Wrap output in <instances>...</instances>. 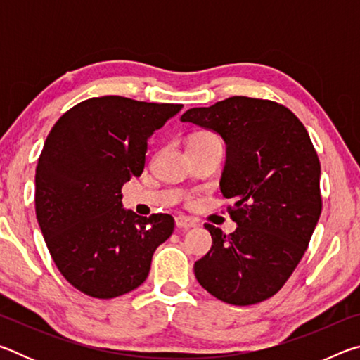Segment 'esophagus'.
Wrapping results in <instances>:
<instances>
[{"instance_id": "1", "label": "esophagus", "mask_w": 360, "mask_h": 360, "mask_svg": "<svg viewBox=\"0 0 360 360\" xmlns=\"http://www.w3.org/2000/svg\"><path fill=\"white\" fill-rule=\"evenodd\" d=\"M176 227L178 229H181V230H188V229H193L195 225H197V222L195 221H192V219H188V217H184V216H179V217H176Z\"/></svg>"}]
</instances>
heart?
I'll use <instances>...</instances> for the list:
<instances>
[{"label":"heart","mask_w":360,"mask_h":360,"mask_svg":"<svg viewBox=\"0 0 360 360\" xmlns=\"http://www.w3.org/2000/svg\"><path fill=\"white\" fill-rule=\"evenodd\" d=\"M208 143H221V141H219V138L216 135H212V133H208V131L195 133V135L188 139V144H208Z\"/></svg>","instance_id":"heart-1"}]
</instances>
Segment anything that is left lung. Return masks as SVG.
<instances>
[{"label":"left lung","instance_id":"left-lung-1","mask_svg":"<svg viewBox=\"0 0 360 360\" xmlns=\"http://www.w3.org/2000/svg\"><path fill=\"white\" fill-rule=\"evenodd\" d=\"M227 148L221 192L236 230L206 224L212 246L195 262L202 288L230 304H254L288 281L319 221L321 163L297 115L275 101L231 96L181 115Z\"/></svg>","mask_w":360,"mask_h":360}]
</instances>
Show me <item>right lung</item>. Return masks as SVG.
Listing matches in <instances>:
<instances>
[{"instance_id": "obj_1", "label": "right lung", "mask_w": 360, "mask_h": 360, "mask_svg": "<svg viewBox=\"0 0 360 360\" xmlns=\"http://www.w3.org/2000/svg\"><path fill=\"white\" fill-rule=\"evenodd\" d=\"M181 109L98 96L71 108L49 133L34 176L36 217L60 273L84 294L136 289L172 236V216L125 210L120 188L143 173L148 139Z\"/></svg>"}]
</instances>
